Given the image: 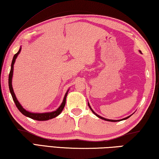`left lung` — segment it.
Listing matches in <instances>:
<instances>
[{
	"mask_svg": "<svg viewBox=\"0 0 159 159\" xmlns=\"http://www.w3.org/2000/svg\"><path fill=\"white\" fill-rule=\"evenodd\" d=\"M139 52H140L141 54H142V52L140 50H139ZM88 106H89V107H90V110L91 111H92V112L94 114H95V116H98V118H101V119H102V120H107V121H111V122H117V121H120V120H125V119H127V118H128L129 117H130L131 116V115L130 116H128V117H126V118H123V119H120V120H111V119H107V118H104V117H102V116H99L98 114H96V113L93 111V109L91 108V107H90V104H89V102H88Z\"/></svg>",
	"mask_w": 159,
	"mask_h": 159,
	"instance_id": "obj_1",
	"label": "left lung"
}]
</instances>
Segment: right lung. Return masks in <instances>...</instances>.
Here are the masks:
<instances>
[{"mask_svg":"<svg viewBox=\"0 0 159 159\" xmlns=\"http://www.w3.org/2000/svg\"><path fill=\"white\" fill-rule=\"evenodd\" d=\"M21 50V48L20 47V50H19L18 52L15 54L13 57L12 61V64H11V69H10V74H9V79H8V84H9V88H10V92L11 93V95L12 97L13 100H14L15 103L16 104V107H17V109H19L21 114L23 115H25V116H27L30 118H32V119L36 120H48L50 119H52L53 118H55L56 116H57L58 115H60L61 114V112L62 111V110L64 109V106H65L66 104V96L67 94H68L69 90H68L66 91V93L64 95V98L63 99V101L61 102V105L58 107V108L55 110V111H51V112H46V113H33V112H30L29 111H26V110L23 108V107L21 105V104L17 100V98H16L15 94L14 93V90H13L12 88V76H13V70H14V64L15 62L16 59H17V56L20 53Z\"/></svg>","mask_w":159,"mask_h":159,"instance_id":"1","label":"right lung"}]
</instances>
